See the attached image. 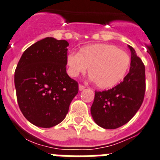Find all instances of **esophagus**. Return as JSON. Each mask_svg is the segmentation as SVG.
<instances>
[{"instance_id": "34e87169", "label": "esophagus", "mask_w": 160, "mask_h": 160, "mask_svg": "<svg viewBox=\"0 0 160 160\" xmlns=\"http://www.w3.org/2000/svg\"><path fill=\"white\" fill-rule=\"evenodd\" d=\"M84 88H85V87L83 86V85H82V84L79 85V91H83Z\"/></svg>"}]
</instances>
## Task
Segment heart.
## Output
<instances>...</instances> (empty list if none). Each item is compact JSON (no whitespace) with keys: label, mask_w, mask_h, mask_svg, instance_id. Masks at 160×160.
I'll list each match as a JSON object with an SVG mask.
<instances>
[{"label":"heart","mask_w":160,"mask_h":160,"mask_svg":"<svg viewBox=\"0 0 160 160\" xmlns=\"http://www.w3.org/2000/svg\"><path fill=\"white\" fill-rule=\"evenodd\" d=\"M131 59L129 55L114 45L98 43L86 46L78 53L66 56L68 72L76 77L86 72L97 87L102 89L113 88L125 78Z\"/></svg>","instance_id":"b5f03b06"}]
</instances>
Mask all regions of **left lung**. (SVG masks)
Returning a JSON list of instances; mask_svg holds the SVG:
<instances>
[{
  "mask_svg": "<svg viewBox=\"0 0 160 160\" xmlns=\"http://www.w3.org/2000/svg\"><path fill=\"white\" fill-rule=\"evenodd\" d=\"M131 52L129 72L123 81L112 89L95 92L91 114L100 127L114 129L132 119L140 109L145 92V68L135 50Z\"/></svg>",
  "mask_w": 160,
  "mask_h": 160,
  "instance_id": "obj_1",
  "label": "left lung"
}]
</instances>
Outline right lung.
<instances>
[{
  "label": "right lung",
  "instance_id": "obj_1",
  "mask_svg": "<svg viewBox=\"0 0 160 160\" xmlns=\"http://www.w3.org/2000/svg\"><path fill=\"white\" fill-rule=\"evenodd\" d=\"M68 42L46 37L28 47L15 72L22 114L38 127L50 128L65 119L78 93V83L66 72Z\"/></svg>",
  "mask_w": 160,
  "mask_h": 160
}]
</instances>
